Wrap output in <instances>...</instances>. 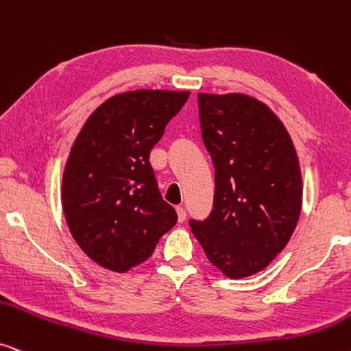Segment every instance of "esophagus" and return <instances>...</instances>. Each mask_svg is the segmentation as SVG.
Instances as JSON below:
<instances>
[{
  "label": "esophagus",
  "mask_w": 351,
  "mask_h": 351,
  "mask_svg": "<svg viewBox=\"0 0 351 351\" xmlns=\"http://www.w3.org/2000/svg\"><path fill=\"white\" fill-rule=\"evenodd\" d=\"M176 211H177V219H179V222H184L185 217H186L185 208L184 206H177Z\"/></svg>",
  "instance_id": "34e87169"
}]
</instances>
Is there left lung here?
I'll use <instances>...</instances> for the list:
<instances>
[{
  "label": "left lung",
  "mask_w": 351,
  "mask_h": 351,
  "mask_svg": "<svg viewBox=\"0 0 351 351\" xmlns=\"http://www.w3.org/2000/svg\"><path fill=\"white\" fill-rule=\"evenodd\" d=\"M198 104L216 192L208 219L190 227L213 266L243 279L269 266L298 224V154L276 112L254 97L198 93Z\"/></svg>",
  "instance_id": "1"
}]
</instances>
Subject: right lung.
<instances>
[{
    "instance_id": "add662e5",
    "label": "right lung",
    "mask_w": 351,
    "mask_h": 351,
    "mask_svg": "<svg viewBox=\"0 0 351 351\" xmlns=\"http://www.w3.org/2000/svg\"><path fill=\"white\" fill-rule=\"evenodd\" d=\"M189 97V90L117 93L95 109L72 143L62 211L82 252L104 269L142 265L177 222L159 193L149 153Z\"/></svg>"
}]
</instances>
